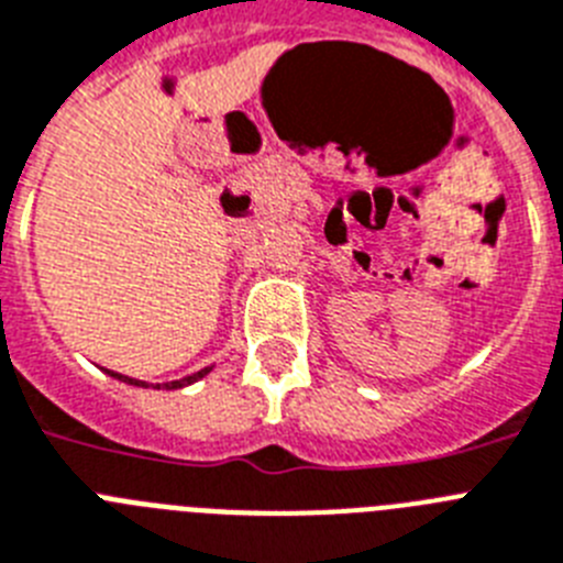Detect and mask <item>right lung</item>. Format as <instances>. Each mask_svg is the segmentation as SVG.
Returning a JSON list of instances; mask_svg holds the SVG:
<instances>
[{
	"label": "right lung",
	"instance_id": "right-lung-1",
	"mask_svg": "<svg viewBox=\"0 0 563 563\" xmlns=\"http://www.w3.org/2000/svg\"><path fill=\"white\" fill-rule=\"evenodd\" d=\"M107 374L115 376V379H121V383H130V385H139V388H146V383H141V379H130V376H124V374H112V371H107ZM207 374H209V368H203V371H198V374H192V376H184V379H175V383H164V388H166V390L184 388V385L198 383L200 376H207ZM155 388H161V385H155Z\"/></svg>",
	"mask_w": 563,
	"mask_h": 563
}]
</instances>
